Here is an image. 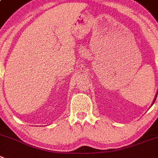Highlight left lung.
Segmentation results:
<instances>
[{
  "instance_id": "8db88e82",
  "label": "left lung",
  "mask_w": 158,
  "mask_h": 158,
  "mask_svg": "<svg viewBox=\"0 0 158 158\" xmlns=\"http://www.w3.org/2000/svg\"><path fill=\"white\" fill-rule=\"evenodd\" d=\"M157 92H158V91H157ZM157 94H156V96H155V98H154V102H153V104H154V102H155V100H156V98H157Z\"/></svg>"
}]
</instances>
